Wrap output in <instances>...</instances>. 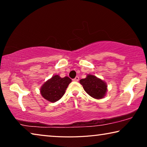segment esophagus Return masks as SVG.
I'll return each instance as SVG.
<instances>
[{
  "label": "esophagus",
  "instance_id": "34e87169",
  "mask_svg": "<svg viewBox=\"0 0 147 147\" xmlns=\"http://www.w3.org/2000/svg\"><path fill=\"white\" fill-rule=\"evenodd\" d=\"M73 81H74V82H78V80H79V77L77 76H76L75 78H74L73 80Z\"/></svg>",
  "mask_w": 147,
  "mask_h": 147
}]
</instances>
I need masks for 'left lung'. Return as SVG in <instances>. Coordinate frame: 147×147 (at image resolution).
<instances>
[{"mask_svg":"<svg viewBox=\"0 0 147 147\" xmlns=\"http://www.w3.org/2000/svg\"><path fill=\"white\" fill-rule=\"evenodd\" d=\"M80 83L82 85L86 93L91 97L101 99L106 95L107 91L106 82L95 76L88 74L86 78L80 80Z\"/></svg>","mask_w":147,"mask_h":147,"instance_id":"1","label":"left lung"}]
</instances>
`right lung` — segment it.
<instances>
[{"label":"right lung","mask_w":147,"mask_h":147,"mask_svg":"<svg viewBox=\"0 0 147 147\" xmlns=\"http://www.w3.org/2000/svg\"><path fill=\"white\" fill-rule=\"evenodd\" d=\"M71 81L68 76L61 78L58 74L53 76L41 86L40 92L42 96L47 100L55 102L63 96Z\"/></svg>","instance_id":"obj_1"}]
</instances>
